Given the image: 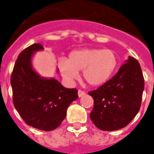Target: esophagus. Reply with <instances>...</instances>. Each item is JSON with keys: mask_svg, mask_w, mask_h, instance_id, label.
I'll use <instances>...</instances> for the list:
<instances>
[{"mask_svg": "<svg viewBox=\"0 0 154 154\" xmlns=\"http://www.w3.org/2000/svg\"><path fill=\"white\" fill-rule=\"evenodd\" d=\"M77 94H78V97H82V96L85 95V92L79 90V91H78V92H77Z\"/></svg>", "mask_w": 154, "mask_h": 154, "instance_id": "esophagus-1", "label": "esophagus"}]
</instances>
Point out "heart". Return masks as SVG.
<instances>
[{"instance_id": "1", "label": "heart", "mask_w": 154, "mask_h": 154, "mask_svg": "<svg viewBox=\"0 0 154 154\" xmlns=\"http://www.w3.org/2000/svg\"><path fill=\"white\" fill-rule=\"evenodd\" d=\"M118 65L116 52L109 49L86 48L70 52L67 60H60L58 68L62 77L72 83L78 77V72L88 84L98 87L105 84L114 74Z\"/></svg>"}]
</instances>
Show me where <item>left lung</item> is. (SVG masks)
I'll return each mask as SVG.
<instances>
[{"label": "left lung", "instance_id": "1", "mask_svg": "<svg viewBox=\"0 0 154 154\" xmlns=\"http://www.w3.org/2000/svg\"><path fill=\"white\" fill-rule=\"evenodd\" d=\"M144 79L140 64L128 57L117 74L97 90L89 92L94 100L90 118L99 129L115 131L128 125L141 107Z\"/></svg>", "mask_w": 154, "mask_h": 154}]
</instances>
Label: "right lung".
Returning a JSON list of instances; mask_svg holds the SVG:
<instances>
[{
    "label": "right lung",
    "mask_w": 154,
    "mask_h": 154,
    "mask_svg": "<svg viewBox=\"0 0 154 154\" xmlns=\"http://www.w3.org/2000/svg\"><path fill=\"white\" fill-rule=\"evenodd\" d=\"M40 43L32 44L18 56L11 78L13 103L25 122L43 131H51L66 118V110L77 99V89L63 87L54 77H44L32 66ZM58 72V69L57 70Z\"/></svg>",
    "instance_id": "1"
}]
</instances>
